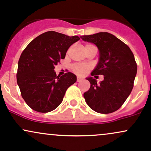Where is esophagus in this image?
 <instances>
[{
  "mask_svg": "<svg viewBox=\"0 0 151 151\" xmlns=\"http://www.w3.org/2000/svg\"><path fill=\"white\" fill-rule=\"evenodd\" d=\"M83 81V78H81V77H78L77 78V81L78 82H81Z\"/></svg>",
  "mask_w": 151,
  "mask_h": 151,
  "instance_id": "1",
  "label": "esophagus"
}]
</instances>
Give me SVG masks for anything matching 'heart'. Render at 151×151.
Listing matches in <instances>:
<instances>
[{
  "label": "heart",
  "instance_id": "obj_1",
  "mask_svg": "<svg viewBox=\"0 0 151 151\" xmlns=\"http://www.w3.org/2000/svg\"><path fill=\"white\" fill-rule=\"evenodd\" d=\"M93 45L91 44H86L85 45V48H88L89 46H92ZM91 68L90 65H86V64H81V63H77L74 64L72 66V70L76 74L79 76H84L86 75V73L88 72V70Z\"/></svg>",
  "mask_w": 151,
  "mask_h": 151
}]
</instances>
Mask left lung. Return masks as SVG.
<instances>
[{
    "label": "left lung",
    "mask_w": 151,
    "mask_h": 151,
    "mask_svg": "<svg viewBox=\"0 0 151 151\" xmlns=\"http://www.w3.org/2000/svg\"><path fill=\"white\" fill-rule=\"evenodd\" d=\"M81 38L96 44L100 51L99 63L91 76L96 79L97 75L104 76V80L99 84L96 79L88 78L91 87L84 93L85 100L96 112H115L124 103L134 86L137 73L134 55L126 43L107 32Z\"/></svg>",
    "instance_id": "1"
}]
</instances>
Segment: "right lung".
<instances>
[{
  "mask_svg": "<svg viewBox=\"0 0 151 151\" xmlns=\"http://www.w3.org/2000/svg\"><path fill=\"white\" fill-rule=\"evenodd\" d=\"M80 39L55 31H48L33 39L22 52L16 78L22 98L39 113L53 111L61 103L65 92L76 82L70 72L56 76L55 65L65 58L68 49Z\"/></svg>",
  "mask_w": 151,
  "mask_h": 151,
  "instance_id": "1",
  "label": "right lung"
}]
</instances>
